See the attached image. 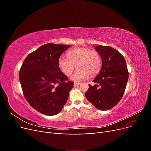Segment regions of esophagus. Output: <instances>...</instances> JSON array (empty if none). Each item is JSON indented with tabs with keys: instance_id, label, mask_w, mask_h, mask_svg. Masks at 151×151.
Returning <instances> with one entry per match:
<instances>
[{
	"instance_id": "esophagus-1",
	"label": "esophagus",
	"mask_w": 151,
	"mask_h": 151,
	"mask_svg": "<svg viewBox=\"0 0 151 151\" xmlns=\"http://www.w3.org/2000/svg\"><path fill=\"white\" fill-rule=\"evenodd\" d=\"M81 84L80 83H74V86H79V85H80Z\"/></svg>"
}]
</instances>
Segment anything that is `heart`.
<instances>
[{
    "mask_svg": "<svg viewBox=\"0 0 151 151\" xmlns=\"http://www.w3.org/2000/svg\"><path fill=\"white\" fill-rule=\"evenodd\" d=\"M67 57H61L58 59V66L66 76L72 74L76 67L77 70L70 76L74 81H82L96 75L102 67L100 55L90 49L84 48H72L67 53Z\"/></svg>",
    "mask_w": 151,
    "mask_h": 151,
    "instance_id": "1",
    "label": "heart"
}]
</instances>
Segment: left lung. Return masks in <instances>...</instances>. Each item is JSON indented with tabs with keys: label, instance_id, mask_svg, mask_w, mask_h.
Instances as JSON below:
<instances>
[{
	"label": "left lung",
	"instance_id": "1",
	"mask_svg": "<svg viewBox=\"0 0 151 151\" xmlns=\"http://www.w3.org/2000/svg\"><path fill=\"white\" fill-rule=\"evenodd\" d=\"M102 59V67L93 81L96 84H89L85 96L99 110H108L120 101L124 94L129 79L127 63L122 55L110 47H95Z\"/></svg>",
	"mask_w": 151,
	"mask_h": 151
}]
</instances>
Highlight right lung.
<instances>
[{
  "mask_svg": "<svg viewBox=\"0 0 151 151\" xmlns=\"http://www.w3.org/2000/svg\"><path fill=\"white\" fill-rule=\"evenodd\" d=\"M70 45L47 43L29 53L19 71L24 97L36 111L52 116L60 113L74 83L58 66V59Z\"/></svg>",
  "mask_w": 151,
  "mask_h": 151,
  "instance_id": "right-lung-1",
  "label": "right lung"
}]
</instances>
